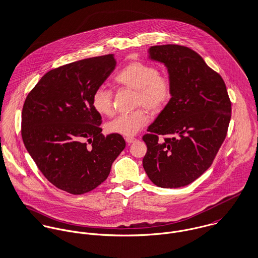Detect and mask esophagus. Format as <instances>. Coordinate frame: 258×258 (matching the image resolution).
I'll return each instance as SVG.
<instances>
[{"label": "esophagus", "mask_w": 258, "mask_h": 258, "mask_svg": "<svg viewBox=\"0 0 258 258\" xmlns=\"http://www.w3.org/2000/svg\"><path fill=\"white\" fill-rule=\"evenodd\" d=\"M125 140H126V142H127V143L131 144V143H133V142H135V141H136V138H134V137H126V138H125Z\"/></svg>", "instance_id": "obj_1"}]
</instances>
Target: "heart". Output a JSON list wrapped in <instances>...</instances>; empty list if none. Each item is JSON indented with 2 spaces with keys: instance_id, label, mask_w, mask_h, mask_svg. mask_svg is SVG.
Wrapping results in <instances>:
<instances>
[{
  "instance_id": "heart-1",
  "label": "heart",
  "mask_w": 258,
  "mask_h": 258,
  "mask_svg": "<svg viewBox=\"0 0 258 258\" xmlns=\"http://www.w3.org/2000/svg\"><path fill=\"white\" fill-rule=\"evenodd\" d=\"M123 87L135 90L134 106L141 108L121 114L106 124L109 133L134 136L149 122L147 112L159 113L164 110L173 94V82L170 75L159 71L155 66L144 61H133L119 71L114 77ZM93 109L100 115L110 116L113 113L112 92L105 86L97 87L91 97Z\"/></svg>"
}]
</instances>
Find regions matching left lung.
Here are the masks:
<instances>
[{"label":"left lung","mask_w":258,"mask_h":258,"mask_svg":"<svg viewBox=\"0 0 258 258\" xmlns=\"http://www.w3.org/2000/svg\"><path fill=\"white\" fill-rule=\"evenodd\" d=\"M150 57L168 68L173 94L143 136V167L153 184L180 187L212 166L227 134L231 102L220 74L191 48L154 45Z\"/></svg>","instance_id":"obj_1"}]
</instances>
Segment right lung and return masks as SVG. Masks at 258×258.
Listing matches in <instances>:
<instances>
[{
    "instance_id": "add662e5",
    "label": "right lung",
    "mask_w": 258,
    "mask_h": 258,
    "mask_svg": "<svg viewBox=\"0 0 258 258\" xmlns=\"http://www.w3.org/2000/svg\"><path fill=\"white\" fill-rule=\"evenodd\" d=\"M115 64L113 54H106L53 69L25 100L24 144L47 181L70 194L82 195L102 184L126 146L120 134L101 133V115L91 104L94 90Z\"/></svg>"
}]
</instances>
